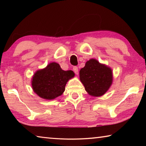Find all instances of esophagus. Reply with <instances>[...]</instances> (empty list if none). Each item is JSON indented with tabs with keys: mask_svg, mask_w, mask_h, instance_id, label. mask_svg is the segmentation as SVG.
<instances>
[{
	"mask_svg": "<svg viewBox=\"0 0 146 146\" xmlns=\"http://www.w3.org/2000/svg\"><path fill=\"white\" fill-rule=\"evenodd\" d=\"M73 71H74V72H75V74H76V75H78V69L77 66H74V67H73Z\"/></svg>",
	"mask_w": 146,
	"mask_h": 146,
	"instance_id": "esophagus-1",
	"label": "esophagus"
}]
</instances>
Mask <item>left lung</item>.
Returning a JSON list of instances; mask_svg holds the SVG:
<instances>
[{
	"mask_svg": "<svg viewBox=\"0 0 146 146\" xmlns=\"http://www.w3.org/2000/svg\"><path fill=\"white\" fill-rule=\"evenodd\" d=\"M79 73L86 91L94 97L103 95L112 84L111 70L95 59L88 60Z\"/></svg>",
	"mask_w": 146,
	"mask_h": 146,
	"instance_id": "obj_1",
	"label": "left lung"
}]
</instances>
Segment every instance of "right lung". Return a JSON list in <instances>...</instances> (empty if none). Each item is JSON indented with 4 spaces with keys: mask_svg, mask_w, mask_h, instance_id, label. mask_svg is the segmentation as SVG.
Instances as JSON below:
<instances>
[{
    "mask_svg": "<svg viewBox=\"0 0 146 146\" xmlns=\"http://www.w3.org/2000/svg\"><path fill=\"white\" fill-rule=\"evenodd\" d=\"M74 75L73 71H64L58 64L50 63L46 68L35 73L32 78V88L40 97L54 99L63 93L66 83Z\"/></svg>",
    "mask_w": 146,
    "mask_h": 146,
    "instance_id": "obj_1",
    "label": "right lung"
}]
</instances>
